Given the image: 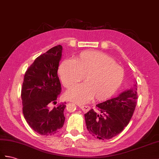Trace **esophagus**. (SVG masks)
Instances as JSON below:
<instances>
[{"label":"esophagus","mask_w":159,"mask_h":159,"mask_svg":"<svg viewBox=\"0 0 159 159\" xmlns=\"http://www.w3.org/2000/svg\"><path fill=\"white\" fill-rule=\"evenodd\" d=\"M79 107L82 110V111H84V113H86L89 110H90V107L88 106H84V105H79Z\"/></svg>","instance_id":"34e87169"}]
</instances>
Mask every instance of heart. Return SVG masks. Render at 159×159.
Returning <instances> with one entry per match:
<instances>
[{
    "label": "heart",
    "mask_w": 159,
    "mask_h": 159,
    "mask_svg": "<svg viewBox=\"0 0 159 159\" xmlns=\"http://www.w3.org/2000/svg\"><path fill=\"white\" fill-rule=\"evenodd\" d=\"M59 75L67 88L75 86L84 78V84L71 88L65 94L68 100L84 104L92 98L101 101L111 97L121 86L124 71L107 54L97 50H85L74 60L62 61Z\"/></svg>",
    "instance_id": "1"
}]
</instances>
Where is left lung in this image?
I'll return each instance as SVG.
<instances>
[{
	"instance_id": "8db88e82",
	"label": "left lung",
	"mask_w": 159,
	"mask_h": 159,
	"mask_svg": "<svg viewBox=\"0 0 159 159\" xmlns=\"http://www.w3.org/2000/svg\"><path fill=\"white\" fill-rule=\"evenodd\" d=\"M137 83L117 97L96 104L84 115L89 133L100 140H109L120 134L128 124L137 104Z\"/></svg>"
}]
</instances>
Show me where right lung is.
I'll use <instances>...</instances> for the list:
<instances>
[{"label": "right lung", "instance_id": "1", "mask_svg": "<svg viewBox=\"0 0 159 159\" xmlns=\"http://www.w3.org/2000/svg\"><path fill=\"white\" fill-rule=\"evenodd\" d=\"M63 47L58 45L37 57L26 71L21 88L23 114L28 125L42 135L55 134L63 127L66 105L50 109L61 90L57 75Z\"/></svg>", "mask_w": 159, "mask_h": 159}]
</instances>
